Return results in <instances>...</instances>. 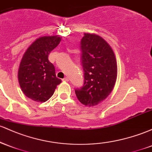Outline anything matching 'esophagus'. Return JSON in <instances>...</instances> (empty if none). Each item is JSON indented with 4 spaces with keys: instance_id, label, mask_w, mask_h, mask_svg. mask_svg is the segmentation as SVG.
<instances>
[{
    "instance_id": "esophagus-1",
    "label": "esophagus",
    "mask_w": 152,
    "mask_h": 152,
    "mask_svg": "<svg viewBox=\"0 0 152 152\" xmlns=\"http://www.w3.org/2000/svg\"><path fill=\"white\" fill-rule=\"evenodd\" d=\"M69 81V78L68 77H66L64 78V79H63V81Z\"/></svg>"
}]
</instances>
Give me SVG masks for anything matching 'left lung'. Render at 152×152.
I'll return each instance as SVG.
<instances>
[{"instance_id": "8db88e82", "label": "left lung", "mask_w": 152, "mask_h": 152, "mask_svg": "<svg viewBox=\"0 0 152 152\" xmlns=\"http://www.w3.org/2000/svg\"><path fill=\"white\" fill-rule=\"evenodd\" d=\"M84 83L75 90L83 105H98L111 94L117 78V62L112 48L100 36L84 33L81 41Z\"/></svg>"}]
</instances>
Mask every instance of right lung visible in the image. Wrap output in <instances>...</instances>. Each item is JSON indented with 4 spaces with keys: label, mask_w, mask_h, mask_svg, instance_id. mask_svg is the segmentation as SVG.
I'll list each match as a JSON object with an SVG mask.
<instances>
[{
    "label": "right lung",
    "mask_w": 152,
    "mask_h": 152,
    "mask_svg": "<svg viewBox=\"0 0 152 152\" xmlns=\"http://www.w3.org/2000/svg\"><path fill=\"white\" fill-rule=\"evenodd\" d=\"M61 41L58 36L39 37L23 56L18 71L19 84L28 98L45 102L53 96L61 80L56 76L55 67L48 55Z\"/></svg>",
    "instance_id": "right-lung-1"
}]
</instances>
